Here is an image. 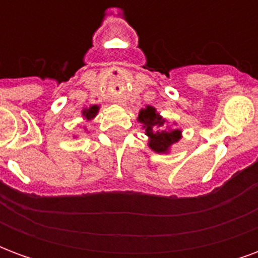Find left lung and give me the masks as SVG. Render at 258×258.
Wrapping results in <instances>:
<instances>
[{"mask_svg":"<svg viewBox=\"0 0 258 258\" xmlns=\"http://www.w3.org/2000/svg\"><path fill=\"white\" fill-rule=\"evenodd\" d=\"M138 121L144 124L145 134L149 137V148L157 153H167L171 145L181 140V131L166 128V120L153 106L142 109L138 114Z\"/></svg>","mask_w":258,"mask_h":258,"instance_id":"8db88e82","label":"left lung"}]
</instances>
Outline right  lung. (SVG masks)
<instances>
[{
  "label": "right lung",
  "instance_id": "1",
  "mask_svg": "<svg viewBox=\"0 0 258 258\" xmlns=\"http://www.w3.org/2000/svg\"><path fill=\"white\" fill-rule=\"evenodd\" d=\"M98 110H99V106H98V105H92L90 109H84V110H83V116H84L87 120H91V118L95 117Z\"/></svg>",
  "mask_w": 258,
  "mask_h": 258
}]
</instances>
